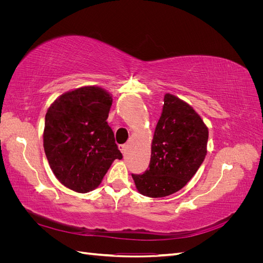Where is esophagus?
Instances as JSON below:
<instances>
[{"mask_svg": "<svg viewBox=\"0 0 263 263\" xmlns=\"http://www.w3.org/2000/svg\"><path fill=\"white\" fill-rule=\"evenodd\" d=\"M119 150L122 151L123 155H125L126 151H127V145H121V146H119Z\"/></svg>", "mask_w": 263, "mask_h": 263, "instance_id": "1", "label": "esophagus"}]
</instances>
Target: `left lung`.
Masks as SVG:
<instances>
[{"mask_svg": "<svg viewBox=\"0 0 263 263\" xmlns=\"http://www.w3.org/2000/svg\"><path fill=\"white\" fill-rule=\"evenodd\" d=\"M208 140L209 128L195 109L166 93L151 142L149 169L132 174L138 192L157 198L184 187L204 161Z\"/></svg>", "mask_w": 263, "mask_h": 263, "instance_id": "obj_1", "label": "left lung"}]
</instances>
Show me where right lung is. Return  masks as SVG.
Listing matches in <instances>:
<instances>
[{
    "mask_svg": "<svg viewBox=\"0 0 263 263\" xmlns=\"http://www.w3.org/2000/svg\"><path fill=\"white\" fill-rule=\"evenodd\" d=\"M112 94L86 85L61 94L45 117L44 149L61 184L78 193L97 189L115 159L123 156L106 119Z\"/></svg>",
    "mask_w": 263,
    "mask_h": 263,
    "instance_id": "obj_1",
    "label": "right lung"
}]
</instances>
